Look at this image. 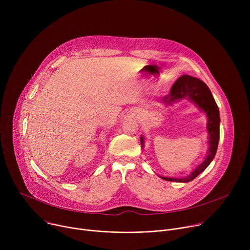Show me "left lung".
Wrapping results in <instances>:
<instances>
[{"label": "left lung", "mask_w": 250, "mask_h": 250, "mask_svg": "<svg viewBox=\"0 0 250 250\" xmlns=\"http://www.w3.org/2000/svg\"><path fill=\"white\" fill-rule=\"evenodd\" d=\"M183 99H188L194 102L199 106V109L205 112L208 117L207 129L208 132V149L207 157L187 177L170 178L160 176V178L166 181L187 183L194 180L199 174H201L209 165L212 159L215 158L220 139V112L217 103L215 99H213L208 87L198 78L189 75L181 76L174 83L170 93L162 98V102L165 104L171 105L172 104ZM140 142L142 147L145 142V137L142 135L140 136Z\"/></svg>", "instance_id": "1"}]
</instances>
